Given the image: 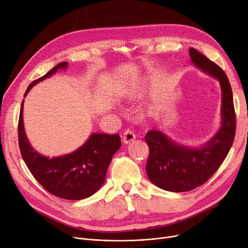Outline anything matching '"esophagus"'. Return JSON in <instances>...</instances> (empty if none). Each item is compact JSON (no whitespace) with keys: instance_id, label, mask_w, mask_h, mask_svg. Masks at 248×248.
<instances>
[{"instance_id":"esophagus-1","label":"esophagus","mask_w":248,"mask_h":248,"mask_svg":"<svg viewBox=\"0 0 248 248\" xmlns=\"http://www.w3.org/2000/svg\"><path fill=\"white\" fill-rule=\"evenodd\" d=\"M136 139V135L131 129H126V131L123 135V140L124 144H129V142L133 141Z\"/></svg>"}]
</instances>
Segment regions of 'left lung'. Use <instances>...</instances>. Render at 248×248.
Instances as JSON below:
<instances>
[{"label":"left lung","mask_w":248,"mask_h":248,"mask_svg":"<svg viewBox=\"0 0 248 248\" xmlns=\"http://www.w3.org/2000/svg\"><path fill=\"white\" fill-rule=\"evenodd\" d=\"M193 64L220 83L221 126L218 132L198 148L183 146L157 129L146 135L150 149L147 175L157 187L171 192H187L209 180L222 164L235 136V110L228 77L217 64L194 48L189 49Z\"/></svg>","instance_id":"1"}]
</instances>
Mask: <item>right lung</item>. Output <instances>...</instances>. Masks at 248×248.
<instances>
[{
  "instance_id": "obj_1",
  "label": "right lung",
  "mask_w": 248,
  "mask_h": 248,
  "mask_svg": "<svg viewBox=\"0 0 248 248\" xmlns=\"http://www.w3.org/2000/svg\"><path fill=\"white\" fill-rule=\"evenodd\" d=\"M67 62H60L41 78L33 81L25 95L37 83L67 68ZM23 107L18 124L19 147L22 158L34 178L45 190L66 200H81L93 195L103 185L112 155L122 146L120 135L94 133L76 151L49 158L33 149L27 139L23 123Z\"/></svg>"
}]
</instances>
